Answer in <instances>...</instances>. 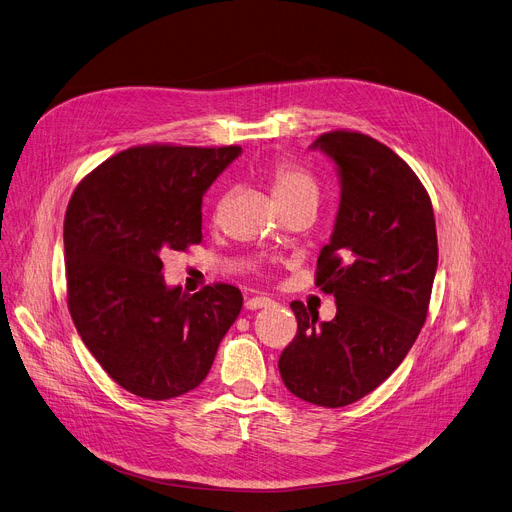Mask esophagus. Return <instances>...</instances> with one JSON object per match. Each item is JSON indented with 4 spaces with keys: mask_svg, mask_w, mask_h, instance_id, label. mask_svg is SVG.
I'll return each instance as SVG.
<instances>
[{
    "mask_svg": "<svg viewBox=\"0 0 512 512\" xmlns=\"http://www.w3.org/2000/svg\"><path fill=\"white\" fill-rule=\"evenodd\" d=\"M245 304H247L249 311H259V309H267V306L274 304V300L267 298V296H255V298H249Z\"/></svg>",
    "mask_w": 512,
    "mask_h": 512,
    "instance_id": "34e87169",
    "label": "esophagus"
}]
</instances>
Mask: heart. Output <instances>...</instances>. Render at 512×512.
I'll return each mask as SVG.
<instances>
[{
  "label": "heart",
  "instance_id": "heart-1",
  "mask_svg": "<svg viewBox=\"0 0 512 512\" xmlns=\"http://www.w3.org/2000/svg\"><path fill=\"white\" fill-rule=\"evenodd\" d=\"M271 181V195H274L276 203H288L296 199H315L319 197V189L315 179L304 173L300 168L280 164L274 168V173L269 177Z\"/></svg>",
  "mask_w": 512,
  "mask_h": 512
}]
</instances>
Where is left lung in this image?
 Instances as JSON below:
<instances>
[{
	"mask_svg": "<svg viewBox=\"0 0 512 512\" xmlns=\"http://www.w3.org/2000/svg\"><path fill=\"white\" fill-rule=\"evenodd\" d=\"M339 179V210L321 249L317 286L337 313L319 321L304 304L294 342L280 356L288 391L323 407L350 405L387 381L426 321L438 265L432 203L393 150L356 131L319 135Z\"/></svg>",
	"mask_w": 512,
	"mask_h": 512,
	"instance_id": "left-lung-1",
	"label": "left lung"
}]
</instances>
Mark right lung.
<instances>
[{
    "instance_id": "1",
    "label": "right lung",
    "mask_w": 512,
    "mask_h": 512,
    "mask_svg": "<svg viewBox=\"0 0 512 512\" xmlns=\"http://www.w3.org/2000/svg\"><path fill=\"white\" fill-rule=\"evenodd\" d=\"M238 146H138L78 185L63 224L67 306L84 346L129 393L173 399L201 385L243 309L228 284L166 286L162 255L201 243V199Z\"/></svg>"
}]
</instances>
